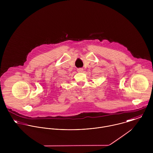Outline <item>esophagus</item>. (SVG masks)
I'll list each match as a JSON object with an SVG mask.
<instances>
[{"instance_id": "obj_1", "label": "esophagus", "mask_w": 153, "mask_h": 153, "mask_svg": "<svg viewBox=\"0 0 153 153\" xmlns=\"http://www.w3.org/2000/svg\"><path fill=\"white\" fill-rule=\"evenodd\" d=\"M83 68H78V69H77V71H78V72H82V71H83Z\"/></svg>"}]
</instances>
